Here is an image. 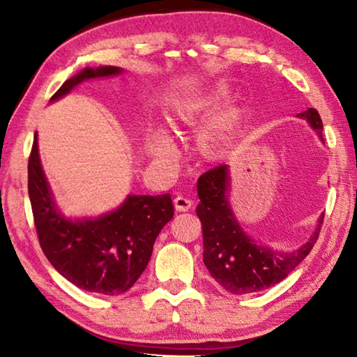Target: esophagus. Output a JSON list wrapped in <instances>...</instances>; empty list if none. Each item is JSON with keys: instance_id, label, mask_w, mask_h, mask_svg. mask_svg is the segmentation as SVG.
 <instances>
[{"instance_id": "obj_1", "label": "esophagus", "mask_w": 357, "mask_h": 357, "mask_svg": "<svg viewBox=\"0 0 357 357\" xmlns=\"http://www.w3.org/2000/svg\"><path fill=\"white\" fill-rule=\"evenodd\" d=\"M193 206V201L190 198H187L184 195H178L176 198H174V207L179 211H187L190 210Z\"/></svg>"}]
</instances>
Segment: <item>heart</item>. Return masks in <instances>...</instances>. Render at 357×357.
Masks as SVG:
<instances>
[{"instance_id": "b5f03b06", "label": "heart", "mask_w": 357, "mask_h": 357, "mask_svg": "<svg viewBox=\"0 0 357 357\" xmlns=\"http://www.w3.org/2000/svg\"><path fill=\"white\" fill-rule=\"evenodd\" d=\"M206 105H207V100H192L190 102H187V110L199 112L202 107H206ZM170 150H173V142L164 135L159 136V141L153 147V153L161 155V153H165V151H170Z\"/></svg>"}]
</instances>
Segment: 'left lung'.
<instances>
[{"label": "left lung", "mask_w": 357, "mask_h": 357, "mask_svg": "<svg viewBox=\"0 0 357 357\" xmlns=\"http://www.w3.org/2000/svg\"><path fill=\"white\" fill-rule=\"evenodd\" d=\"M308 121L313 130L322 138V119L316 109L298 115ZM230 174L227 164L206 172L198 179V204L196 213L202 224L204 264L211 278L224 290L233 294H247L265 290L285 279L312 252L319 238L324 213L305 244L290 253L276 252L257 244L241 229L229 202Z\"/></svg>", "instance_id": "1"}]
</instances>
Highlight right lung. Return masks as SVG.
Here are the masks:
<instances>
[{
  "instance_id": "add662e5",
  "label": "right lung",
  "mask_w": 357,
  "mask_h": 357,
  "mask_svg": "<svg viewBox=\"0 0 357 357\" xmlns=\"http://www.w3.org/2000/svg\"><path fill=\"white\" fill-rule=\"evenodd\" d=\"M123 69L86 67L50 98L56 101L86 79L113 77ZM29 198L43 252L55 270L82 290L105 296L126 293L150 261L162 227L173 218L170 193L128 195L100 218H66L56 207L38 153L35 133L29 158Z\"/></svg>"
}]
</instances>
